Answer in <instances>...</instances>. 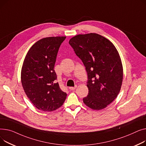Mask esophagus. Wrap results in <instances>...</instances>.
<instances>
[{
  "label": "esophagus",
  "mask_w": 146,
  "mask_h": 146,
  "mask_svg": "<svg viewBox=\"0 0 146 146\" xmlns=\"http://www.w3.org/2000/svg\"><path fill=\"white\" fill-rule=\"evenodd\" d=\"M76 88V86H75V87H71L69 88V89H70V90H75Z\"/></svg>",
  "instance_id": "obj_1"
}]
</instances>
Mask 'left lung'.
Here are the masks:
<instances>
[{
	"instance_id": "left-lung-1",
	"label": "left lung",
	"mask_w": 146,
	"mask_h": 146,
	"mask_svg": "<svg viewBox=\"0 0 146 146\" xmlns=\"http://www.w3.org/2000/svg\"><path fill=\"white\" fill-rule=\"evenodd\" d=\"M69 44L87 72L88 95L84 103L95 110L106 108L122 85L123 68L118 50L110 40L95 33L76 35Z\"/></svg>"
}]
</instances>
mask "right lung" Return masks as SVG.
Listing matches in <instances>:
<instances>
[{
    "instance_id": "add662e5",
    "label": "right lung",
    "mask_w": 146,
    "mask_h": 146,
    "mask_svg": "<svg viewBox=\"0 0 146 146\" xmlns=\"http://www.w3.org/2000/svg\"><path fill=\"white\" fill-rule=\"evenodd\" d=\"M66 36H52L35 42L26 55L21 70V82L32 103L44 111L61 107L66 98L56 82L54 66L60 45Z\"/></svg>"
}]
</instances>
